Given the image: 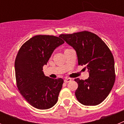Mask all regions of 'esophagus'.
Masks as SVG:
<instances>
[{
    "instance_id": "obj_1",
    "label": "esophagus",
    "mask_w": 124,
    "mask_h": 124,
    "mask_svg": "<svg viewBox=\"0 0 124 124\" xmlns=\"http://www.w3.org/2000/svg\"><path fill=\"white\" fill-rule=\"evenodd\" d=\"M64 83H69V82H71V78H66L64 80Z\"/></svg>"
}]
</instances>
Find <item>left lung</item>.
<instances>
[{
  "label": "left lung",
  "mask_w": 124,
  "mask_h": 124,
  "mask_svg": "<svg viewBox=\"0 0 124 124\" xmlns=\"http://www.w3.org/2000/svg\"><path fill=\"white\" fill-rule=\"evenodd\" d=\"M76 51L79 65H86L87 79L76 78L75 95L85 106H96L110 93L116 79L114 59L106 44L96 34L87 31L59 36Z\"/></svg>",
  "instance_id": "left-lung-1"
}]
</instances>
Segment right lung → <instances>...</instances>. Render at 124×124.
Returning a JSON list of instances; mask_svg holds the SVG:
<instances>
[{"label":"right lung","instance_id":"right-lung-1","mask_svg":"<svg viewBox=\"0 0 124 124\" xmlns=\"http://www.w3.org/2000/svg\"><path fill=\"white\" fill-rule=\"evenodd\" d=\"M64 43L60 37L36 35L26 41L17 53L15 61L17 87L25 100L37 109H50L58 101L64 81L45 76L43 67L54 50Z\"/></svg>","mask_w":124,"mask_h":124}]
</instances>
